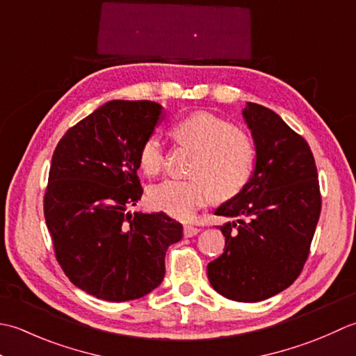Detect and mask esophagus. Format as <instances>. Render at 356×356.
<instances>
[{
	"mask_svg": "<svg viewBox=\"0 0 356 356\" xmlns=\"http://www.w3.org/2000/svg\"><path fill=\"white\" fill-rule=\"evenodd\" d=\"M200 232L198 227H193V226H184V236L186 238H191L195 236Z\"/></svg>",
	"mask_w": 356,
	"mask_h": 356,
	"instance_id": "obj_1",
	"label": "esophagus"
}]
</instances>
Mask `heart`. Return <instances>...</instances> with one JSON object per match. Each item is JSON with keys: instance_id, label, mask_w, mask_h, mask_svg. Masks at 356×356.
<instances>
[{"instance_id": "heart-1", "label": "heart", "mask_w": 356, "mask_h": 356, "mask_svg": "<svg viewBox=\"0 0 356 356\" xmlns=\"http://www.w3.org/2000/svg\"><path fill=\"white\" fill-rule=\"evenodd\" d=\"M173 140L195 150L191 179H164L150 187V206L173 218L188 220L213 197L227 201L241 193L257 168V147L252 138L230 121L198 112L173 124ZM138 164L146 175H156L164 164L163 143L150 135L138 150Z\"/></svg>"}]
</instances>
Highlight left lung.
Returning a JSON list of instances; mask_svg holds the SVG:
<instances>
[{
	"instance_id": "8db88e82",
	"label": "left lung",
	"mask_w": 356,
	"mask_h": 356,
	"mask_svg": "<svg viewBox=\"0 0 356 356\" xmlns=\"http://www.w3.org/2000/svg\"><path fill=\"white\" fill-rule=\"evenodd\" d=\"M243 117L257 147L250 183L215 215L238 218L220 227L226 245L207 264L210 284L239 302H257L300 277L321 213L315 158L307 141L270 108L248 103Z\"/></svg>"
}]
</instances>
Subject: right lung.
Returning <instances> with one entry per match:
<instances>
[{"label": "right lung", "mask_w": 356, "mask_h": 356, "mask_svg": "<svg viewBox=\"0 0 356 356\" xmlns=\"http://www.w3.org/2000/svg\"><path fill=\"white\" fill-rule=\"evenodd\" d=\"M163 107L113 99L70 127L58 143L44 193L56 261L74 284L99 300L141 298L161 284L165 250L183 238L164 212H127L143 195L141 143Z\"/></svg>", "instance_id": "add662e5"}]
</instances>
